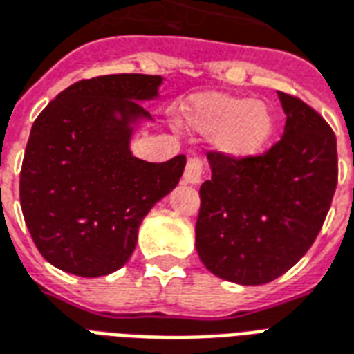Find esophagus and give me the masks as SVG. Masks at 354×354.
Returning a JSON list of instances; mask_svg holds the SVG:
<instances>
[{"label": "esophagus", "instance_id": "34e87169", "mask_svg": "<svg viewBox=\"0 0 354 354\" xmlns=\"http://www.w3.org/2000/svg\"><path fill=\"white\" fill-rule=\"evenodd\" d=\"M203 170H204V161L201 157H189L187 165L184 170V182L191 185H198L203 180Z\"/></svg>", "mask_w": 354, "mask_h": 354}]
</instances>
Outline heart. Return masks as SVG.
Here are the masks:
<instances>
[{"instance_id":"b5f03b06","label":"heart","mask_w":354,"mask_h":354,"mask_svg":"<svg viewBox=\"0 0 354 354\" xmlns=\"http://www.w3.org/2000/svg\"><path fill=\"white\" fill-rule=\"evenodd\" d=\"M178 120L185 129L210 137L214 150L232 161L259 156L276 131L270 104L219 91L191 99Z\"/></svg>"}]
</instances>
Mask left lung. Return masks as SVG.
Wrapping results in <instances>:
<instances>
[{"label":"left lung","instance_id":"left-lung-1","mask_svg":"<svg viewBox=\"0 0 354 354\" xmlns=\"http://www.w3.org/2000/svg\"><path fill=\"white\" fill-rule=\"evenodd\" d=\"M285 116L279 142L232 161L208 153L195 245L214 276L263 285L292 268L315 242L337 184L336 135L311 106L277 91Z\"/></svg>","mask_w":354,"mask_h":354}]
</instances>
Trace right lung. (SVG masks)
<instances>
[{
    "instance_id": "add662e5",
    "label": "right lung",
    "mask_w": 354,
    "mask_h": 354,
    "mask_svg": "<svg viewBox=\"0 0 354 354\" xmlns=\"http://www.w3.org/2000/svg\"><path fill=\"white\" fill-rule=\"evenodd\" d=\"M163 77L106 75L80 80L33 122L20 170V204L39 253L75 276L122 268L138 227L184 174L185 156L148 163L131 137L150 122L142 101L159 97Z\"/></svg>"
}]
</instances>
